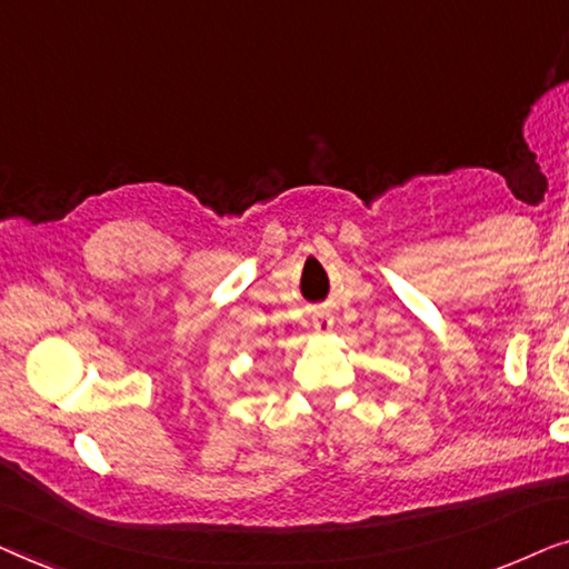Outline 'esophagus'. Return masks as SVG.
<instances>
[{
    "label": "esophagus",
    "instance_id": "esophagus-1",
    "mask_svg": "<svg viewBox=\"0 0 569 569\" xmlns=\"http://www.w3.org/2000/svg\"><path fill=\"white\" fill-rule=\"evenodd\" d=\"M315 330L317 332H330L332 330V317L330 315H320L315 320Z\"/></svg>",
    "mask_w": 569,
    "mask_h": 569
}]
</instances>
